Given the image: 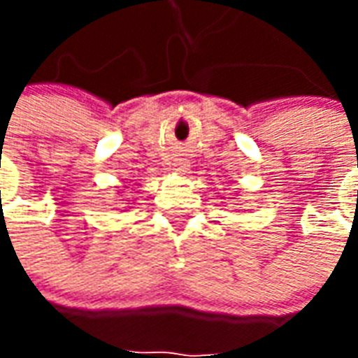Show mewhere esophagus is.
<instances>
[{
    "label": "esophagus",
    "instance_id": "obj_1",
    "mask_svg": "<svg viewBox=\"0 0 358 358\" xmlns=\"http://www.w3.org/2000/svg\"><path fill=\"white\" fill-rule=\"evenodd\" d=\"M176 171H178V172H187V164L186 163H178V164H176Z\"/></svg>",
    "mask_w": 358,
    "mask_h": 358
}]
</instances>
